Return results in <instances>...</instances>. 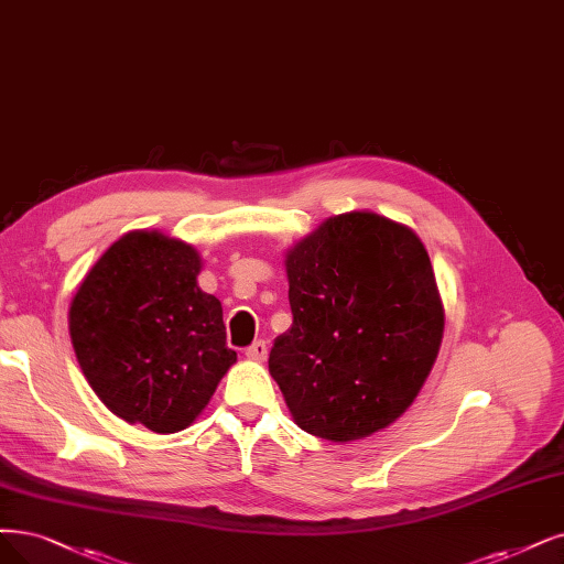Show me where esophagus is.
<instances>
[{"mask_svg":"<svg viewBox=\"0 0 564 564\" xmlns=\"http://www.w3.org/2000/svg\"><path fill=\"white\" fill-rule=\"evenodd\" d=\"M246 358H248V360H258V362H262V360L267 358V344H264L262 339H258V341L250 344V346L246 348Z\"/></svg>","mask_w":564,"mask_h":564,"instance_id":"esophagus-1","label":"esophagus"}]
</instances>
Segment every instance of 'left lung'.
I'll list each match as a JSON object with an SVG mask.
<instances>
[{
  "mask_svg": "<svg viewBox=\"0 0 564 564\" xmlns=\"http://www.w3.org/2000/svg\"><path fill=\"white\" fill-rule=\"evenodd\" d=\"M293 325L269 371L295 423L327 442L390 425L440 352L444 308L423 241L377 214L325 220L288 253Z\"/></svg>",
  "mask_w": 564,
  "mask_h": 564,
  "instance_id": "left-lung-1",
  "label": "left lung"
}]
</instances>
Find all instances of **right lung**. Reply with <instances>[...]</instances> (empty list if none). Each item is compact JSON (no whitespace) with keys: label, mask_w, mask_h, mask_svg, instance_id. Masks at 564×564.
I'll return each mask as SVG.
<instances>
[{"label":"right lung","mask_w":564,"mask_h":564,"mask_svg":"<svg viewBox=\"0 0 564 564\" xmlns=\"http://www.w3.org/2000/svg\"><path fill=\"white\" fill-rule=\"evenodd\" d=\"M199 267L193 246L141 229L97 260L72 300V344L97 398L158 434L191 425L237 360Z\"/></svg>","instance_id":"add662e5"}]
</instances>
